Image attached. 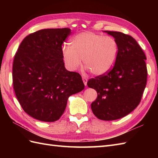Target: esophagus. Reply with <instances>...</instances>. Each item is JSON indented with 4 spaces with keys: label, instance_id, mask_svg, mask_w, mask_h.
Returning <instances> with one entry per match:
<instances>
[{
    "label": "esophagus",
    "instance_id": "1",
    "mask_svg": "<svg viewBox=\"0 0 158 158\" xmlns=\"http://www.w3.org/2000/svg\"><path fill=\"white\" fill-rule=\"evenodd\" d=\"M83 83H84L85 85H87V83H88V79L85 78V77H83L82 78Z\"/></svg>",
    "mask_w": 158,
    "mask_h": 158
}]
</instances>
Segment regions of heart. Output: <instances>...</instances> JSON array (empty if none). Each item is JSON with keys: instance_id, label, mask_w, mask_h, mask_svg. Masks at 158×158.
Listing matches in <instances>:
<instances>
[{"instance_id": "obj_1", "label": "heart", "mask_w": 158, "mask_h": 158, "mask_svg": "<svg viewBox=\"0 0 158 158\" xmlns=\"http://www.w3.org/2000/svg\"><path fill=\"white\" fill-rule=\"evenodd\" d=\"M71 46L62 47V56L66 68L75 71L81 65L82 59L86 66L96 76H102L111 70L118 56L119 47L112 36L83 32L70 40Z\"/></svg>"}]
</instances>
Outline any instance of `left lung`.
I'll return each mask as SVG.
<instances>
[{
  "instance_id": "8db88e82",
  "label": "left lung",
  "mask_w": 158,
  "mask_h": 158,
  "mask_svg": "<svg viewBox=\"0 0 158 158\" xmlns=\"http://www.w3.org/2000/svg\"><path fill=\"white\" fill-rule=\"evenodd\" d=\"M118 43L119 52L112 70L88 81L98 94L91 104L99 119L111 121L128 115L139 105L145 90L147 70L146 56L132 36L120 32L104 31Z\"/></svg>"
}]
</instances>
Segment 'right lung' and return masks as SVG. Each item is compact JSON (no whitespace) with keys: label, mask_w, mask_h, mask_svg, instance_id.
Returning <instances> with one entry per match:
<instances>
[{"label":"right lung","mask_w":158,"mask_h":158,"mask_svg":"<svg viewBox=\"0 0 158 158\" xmlns=\"http://www.w3.org/2000/svg\"><path fill=\"white\" fill-rule=\"evenodd\" d=\"M70 31L40 30L26 36L15 53L13 88L23 110L36 119H59L69 97L84 89L81 75L67 70L62 59V45Z\"/></svg>","instance_id":"1"}]
</instances>
